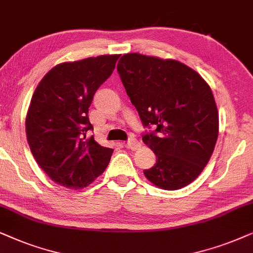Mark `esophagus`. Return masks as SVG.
Listing matches in <instances>:
<instances>
[{
    "instance_id": "1",
    "label": "esophagus",
    "mask_w": 253,
    "mask_h": 253,
    "mask_svg": "<svg viewBox=\"0 0 253 253\" xmlns=\"http://www.w3.org/2000/svg\"><path fill=\"white\" fill-rule=\"evenodd\" d=\"M126 147L129 148V149H132V150H135L140 147V142L136 139H129L126 142Z\"/></svg>"
}]
</instances>
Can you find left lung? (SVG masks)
<instances>
[{
	"label": "left lung",
	"mask_w": 253,
	"mask_h": 253,
	"mask_svg": "<svg viewBox=\"0 0 253 253\" xmlns=\"http://www.w3.org/2000/svg\"><path fill=\"white\" fill-rule=\"evenodd\" d=\"M143 126L142 141L156 155L143 173L157 187L173 191L192 183L207 166L218 135V113L211 87L176 60L125 54L117 66Z\"/></svg>",
	"instance_id": "obj_1"
}]
</instances>
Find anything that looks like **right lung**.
<instances>
[{
	"label": "right lung",
	"instance_id": "1",
	"mask_svg": "<svg viewBox=\"0 0 253 253\" xmlns=\"http://www.w3.org/2000/svg\"><path fill=\"white\" fill-rule=\"evenodd\" d=\"M119 56L60 63L36 87L26 114L28 142L39 167L61 186L85 187L109 166L112 148L100 146L93 136L85 137L93 129L87 113Z\"/></svg>",
	"mask_w": 253,
	"mask_h": 253
}]
</instances>
